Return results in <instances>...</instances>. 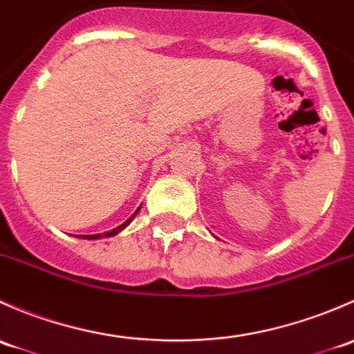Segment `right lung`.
I'll list each match as a JSON object with an SVG mask.
<instances>
[{"instance_id":"1","label":"right lung","mask_w":354,"mask_h":354,"mask_svg":"<svg viewBox=\"0 0 354 354\" xmlns=\"http://www.w3.org/2000/svg\"><path fill=\"white\" fill-rule=\"evenodd\" d=\"M138 211H140V207H138V209L134 211V214H133V216L129 218V220H126V221H124L122 225H119V227H115L114 230H111V232H104V233H97V235H75V236H78V239H86V240H97V239H104V236H114V235H118L119 232H122L124 228H126L127 225H129L131 221H133V218L136 216Z\"/></svg>"}]
</instances>
